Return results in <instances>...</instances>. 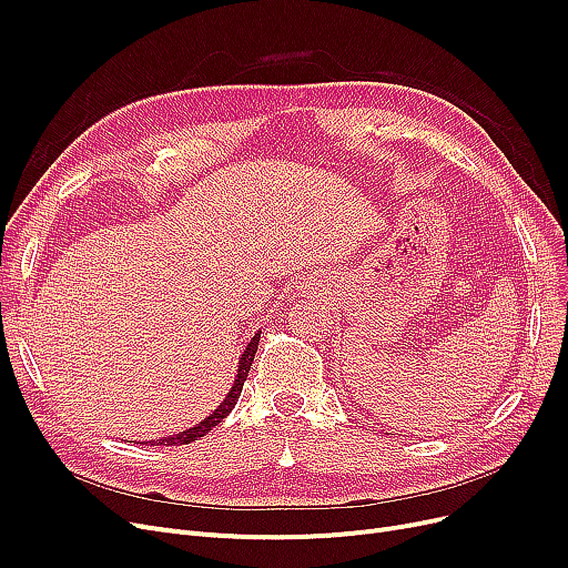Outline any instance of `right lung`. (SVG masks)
I'll return each mask as SVG.
<instances>
[{"instance_id":"add662e5","label":"right lung","mask_w":568,"mask_h":568,"mask_svg":"<svg viewBox=\"0 0 568 568\" xmlns=\"http://www.w3.org/2000/svg\"><path fill=\"white\" fill-rule=\"evenodd\" d=\"M257 343H260V332L251 338V343L246 345V349H244V354L239 356V368H236V377H234V384H232V389L227 392V396L223 398V403L206 416V419H202L200 424H195L193 428H186V430H182V433H176V435H168V437H163V439H154V442H149V444H168V446H179V444H191V442H195V439H200V437H204L209 430H212L214 426H219L225 416L234 409V405H236V400H239V396H242V389H244V382H246V377H248V371H251V366H253V359H255V352H257ZM142 444V442H140ZM146 444V442H144Z\"/></svg>"}]
</instances>
